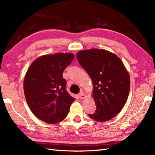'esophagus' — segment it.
Wrapping results in <instances>:
<instances>
[{"mask_svg": "<svg viewBox=\"0 0 155 155\" xmlns=\"http://www.w3.org/2000/svg\"><path fill=\"white\" fill-rule=\"evenodd\" d=\"M78 96H79V98H80V99H84V98L85 97V95L84 94V92H80V93L78 94Z\"/></svg>", "mask_w": 155, "mask_h": 155, "instance_id": "esophagus-1", "label": "esophagus"}]
</instances>
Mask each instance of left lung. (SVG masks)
Masks as SVG:
<instances>
[{"mask_svg":"<svg viewBox=\"0 0 155 155\" xmlns=\"http://www.w3.org/2000/svg\"><path fill=\"white\" fill-rule=\"evenodd\" d=\"M77 59L91 78L97 109L90 118L106 122L122 110L129 95L130 78L122 60L104 49L80 51Z\"/></svg>","mask_w":155,"mask_h":155,"instance_id":"8db88e82","label":"left lung"}]
</instances>
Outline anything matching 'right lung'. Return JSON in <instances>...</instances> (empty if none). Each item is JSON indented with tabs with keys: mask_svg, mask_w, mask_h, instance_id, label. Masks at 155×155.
I'll use <instances>...</instances> for the list:
<instances>
[{
	"mask_svg": "<svg viewBox=\"0 0 155 155\" xmlns=\"http://www.w3.org/2000/svg\"><path fill=\"white\" fill-rule=\"evenodd\" d=\"M74 58L71 53L43 55L33 61L25 75L24 94L30 110L47 124L64 119L75 101L67 92L62 77Z\"/></svg>",
	"mask_w": 155,
	"mask_h": 155,
	"instance_id": "1",
	"label": "right lung"
}]
</instances>
